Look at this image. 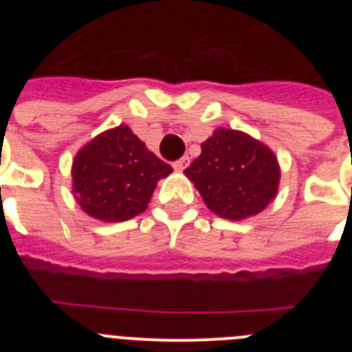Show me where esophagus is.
<instances>
[{
	"instance_id": "obj_1",
	"label": "esophagus",
	"mask_w": 352,
	"mask_h": 352,
	"mask_svg": "<svg viewBox=\"0 0 352 352\" xmlns=\"http://www.w3.org/2000/svg\"><path fill=\"white\" fill-rule=\"evenodd\" d=\"M188 162H190V158H188V157L178 158V160H176V162H173L174 170H183L186 166H188Z\"/></svg>"
}]
</instances>
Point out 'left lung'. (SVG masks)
Returning a JSON list of instances; mask_svg holds the SVG:
<instances>
[{
    "mask_svg": "<svg viewBox=\"0 0 352 352\" xmlns=\"http://www.w3.org/2000/svg\"><path fill=\"white\" fill-rule=\"evenodd\" d=\"M185 174L204 203L223 219L257 214L276 195L280 169L272 149L236 130H214Z\"/></svg>",
    "mask_w": 352,
    "mask_h": 352,
    "instance_id": "1",
    "label": "left lung"
}]
</instances>
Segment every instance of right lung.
Segmentation results:
<instances>
[{"instance_id":"obj_1","label":"right lung","mask_w":352,"mask_h":352,"mask_svg":"<svg viewBox=\"0 0 352 352\" xmlns=\"http://www.w3.org/2000/svg\"><path fill=\"white\" fill-rule=\"evenodd\" d=\"M173 167L148 151L129 126L100 133L77 153L74 194L89 217L123 222L148 208L157 182Z\"/></svg>"}]
</instances>
